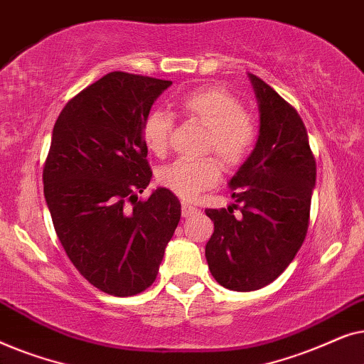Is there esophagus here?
Masks as SVG:
<instances>
[{
	"instance_id": "esophagus-1",
	"label": "esophagus",
	"mask_w": 364,
	"mask_h": 364,
	"mask_svg": "<svg viewBox=\"0 0 364 364\" xmlns=\"http://www.w3.org/2000/svg\"><path fill=\"white\" fill-rule=\"evenodd\" d=\"M198 208L191 205V203L187 202H182V217H191L193 213H197Z\"/></svg>"
}]
</instances>
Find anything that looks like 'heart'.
I'll return each mask as SVG.
<instances>
[{"mask_svg":"<svg viewBox=\"0 0 364 364\" xmlns=\"http://www.w3.org/2000/svg\"><path fill=\"white\" fill-rule=\"evenodd\" d=\"M177 109L187 121L207 129L202 152H212L228 171H235L255 151L258 122L252 112L243 109L235 94L223 87L207 86L182 94ZM173 131V119L167 112L154 111L142 126V139L154 156L164 157ZM220 162L208 156L196 161H176L162 167L159 182L183 200H193L202 192L220 182Z\"/></svg>","mask_w":364,"mask_h":364,"instance_id":"obj_1","label":"heart"}]
</instances>
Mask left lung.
Instances as JSON below:
<instances>
[{
  "label": "left lung",
  "mask_w": 364,
  "mask_h": 364,
  "mask_svg": "<svg viewBox=\"0 0 364 364\" xmlns=\"http://www.w3.org/2000/svg\"><path fill=\"white\" fill-rule=\"evenodd\" d=\"M250 79L260 106L255 151L230 181L235 203L205 210L213 222L208 268L235 291L260 290L290 265L306 237L316 181L300 114L260 77Z\"/></svg>",
  "instance_id": "obj_1"
}]
</instances>
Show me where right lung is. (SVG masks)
<instances>
[{
	"instance_id": "add662e5",
	"label": "right lung",
	"mask_w": 364,
	"mask_h": 364,
	"mask_svg": "<svg viewBox=\"0 0 364 364\" xmlns=\"http://www.w3.org/2000/svg\"><path fill=\"white\" fill-rule=\"evenodd\" d=\"M171 84L109 73L69 99L53 129L43 183L54 230L77 272L114 296L156 282L181 220L168 188L137 200L152 177L144 121Z\"/></svg>"
}]
</instances>
